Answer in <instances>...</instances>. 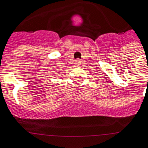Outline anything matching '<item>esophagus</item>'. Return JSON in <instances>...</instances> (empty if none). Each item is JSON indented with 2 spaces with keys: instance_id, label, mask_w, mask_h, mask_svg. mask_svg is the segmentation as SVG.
I'll return each mask as SVG.
<instances>
[{
  "instance_id": "obj_1",
  "label": "esophagus",
  "mask_w": 148,
  "mask_h": 148,
  "mask_svg": "<svg viewBox=\"0 0 148 148\" xmlns=\"http://www.w3.org/2000/svg\"><path fill=\"white\" fill-rule=\"evenodd\" d=\"M75 65L79 66V65H80V63H81V60H80L79 59H77V60H75Z\"/></svg>"
}]
</instances>
